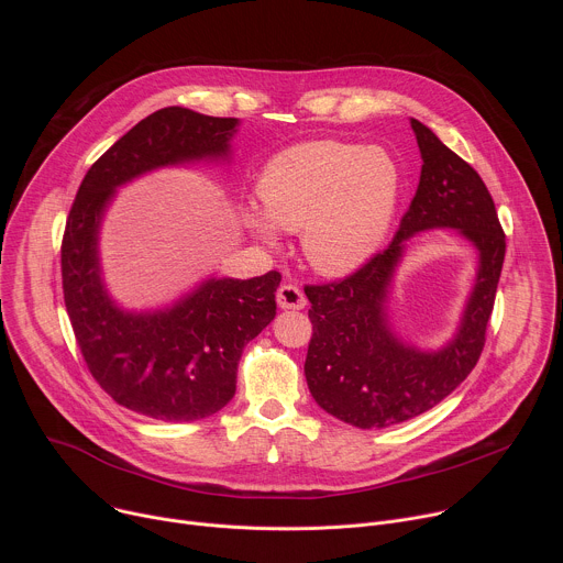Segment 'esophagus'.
Segmentation results:
<instances>
[{"label":"esophagus","mask_w":563,"mask_h":563,"mask_svg":"<svg viewBox=\"0 0 563 563\" xmlns=\"http://www.w3.org/2000/svg\"><path fill=\"white\" fill-rule=\"evenodd\" d=\"M276 300H278V305L283 309H302L307 305L305 294L296 285H291V283H285V285L278 287Z\"/></svg>","instance_id":"34e87169"}]
</instances>
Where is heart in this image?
<instances>
[{
  "label": "heart",
  "mask_w": 563,
  "mask_h": 563,
  "mask_svg": "<svg viewBox=\"0 0 563 563\" xmlns=\"http://www.w3.org/2000/svg\"><path fill=\"white\" fill-rule=\"evenodd\" d=\"M263 209L245 220L267 243L276 227L300 231L305 261L325 276H347L369 263L396 216L400 172L380 146L311 140L274 155L258 180Z\"/></svg>",
  "instance_id": "1"
}]
</instances>
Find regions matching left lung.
Instances as JSON below:
<instances>
[{
	"instance_id": "left-lung-1",
	"label": "left lung",
	"mask_w": 563,
	"mask_h": 563,
	"mask_svg": "<svg viewBox=\"0 0 563 563\" xmlns=\"http://www.w3.org/2000/svg\"><path fill=\"white\" fill-rule=\"evenodd\" d=\"M410 124L423 157L421 180L389 247L341 280L305 287L313 325L305 358L309 391L328 415L361 430L415 419L465 380L486 345L506 256V233L484 180L426 124L415 118ZM437 225L471 240L479 269L455 339L421 353L393 334L386 294L407 240Z\"/></svg>"
}]
</instances>
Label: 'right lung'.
Masks as SVG:
<instances>
[{"instance_id": "1", "label": "right lung", "mask_w": 563, "mask_h": 563, "mask_svg": "<svg viewBox=\"0 0 563 563\" xmlns=\"http://www.w3.org/2000/svg\"><path fill=\"white\" fill-rule=\"evenodd\" d=\"M235 126L183 107L151 113L96 159L66 218L62 289L79 352L115 404L157 421H198L229 404L245 345L276 316L280 274L209 278L167 309L124 311L100 278L102 216L146 172L229 157Z\"/></svg>"}]
</instances>
